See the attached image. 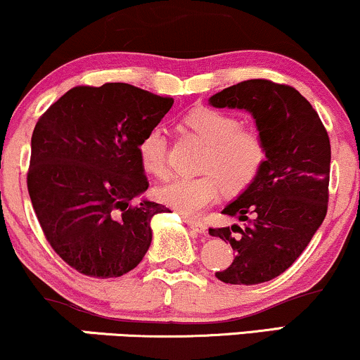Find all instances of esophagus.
I'll list each match as a JSON object with an SVG mask.
<instances>
[{
	"mask_svg": "<svg viewBox=\"0 0 360 360\" xmlns=\"http://www.w3.org/2000/svg\"><path fill=\"white\" fill-rule=\"evenodd\" d=\"M184 221L188 223L189 229H193L194 232H198V233H206V225H205L203 221L193 220V218H184Z\"/></svg>",
	"mask_w": 360,
	"mask_h": 360,
	"instance_id": "1",
	"label": "esophagus"
}]
</instances>
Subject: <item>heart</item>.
Segmentation results:
<instances>
[{
    "instance_id": "b5f03b06",
    "label": "heart",
    "mask_w": 360,
    "mask_h": 360,
    "mask_svg": "<svg viewBox=\"0 0 360 360\" xmlns=\"http://www.w3.org/2000/svg\"><path fill=\"white\" fill-rule=\"evenodd\" d=\"M186 127L206 143L198 177H177L157 189V198L184 214H200L220 196L221 188L238 193L249 188L267 160V143L259 130L242 127L226 111L196 108L184 118ZM143 171L167 176V137L160 125L150 127L137 146Z\"/></svg>"
}]
</instances>
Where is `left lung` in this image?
Here are the masks:
<instances>
[{"instance_id": "1", "label": "left lung", "mask_w": 360, "mask_h": 360, "mask_svg": "<svg viewBox=\"0 0 360 360\" xmlns=\"http://www.w3.org/2000/svg\"><path fill=\"white\" fill-rule=\"evenodd\" d=\"M214 108L247 110L267 143L260 174L223 214L243 226L210 229L235 250L217 278L259 284L292 266L325 220L328 208L330 139L309 101L288 84L249 79L210 98Z\"/></svg>"}]
</instances>
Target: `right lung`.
I'll use <instances>...</instances> for the list:
<instances>
[{"label": "right lung", "mask_w": 360, "mask_h": 360, "mask_svg": "<svg viewBox=\"0 0 360 360\" xmlns=\"http://www.w3.org/2000/svg\"><path fill=\"white\" fill-rule=\"evenodd\" d=\"M172 103L125 82L76 86L37 122L28 194L47 242L81 274L135 269L150 247L152 217L171 212L134 200L148 188L139 140Z\"/></svg>", "instance_id": "1"}]
</instances>
